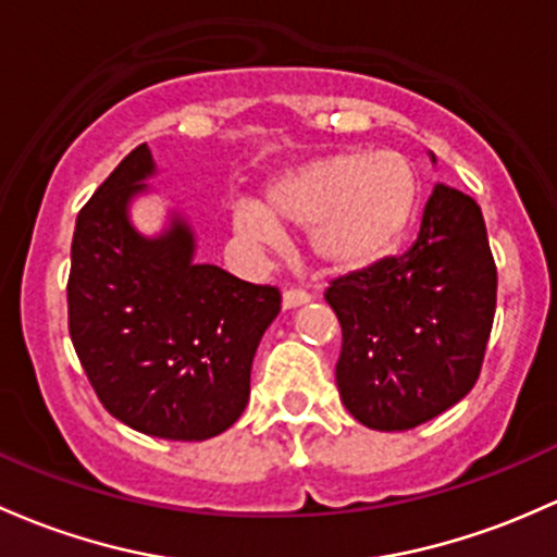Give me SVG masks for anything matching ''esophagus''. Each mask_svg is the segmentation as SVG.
Instances as JSON below:
<instances>
[{"mask_svg":"<svg viewBox=\"0 0 557 557\" xmlns=\"http://www.w3.org/2000/svg\"><path fill=\"white\" fill-rule=\"evenodd\" d=\"M309 296L307 290H301V288H288L283 294V309H296V307H301V304H307L309 301Z\"/></svg>","mask_w":557,"mask_h":557,"instance_id":"34e87169","label":"esophagus"}]
</instances>
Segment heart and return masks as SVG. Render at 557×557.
<instances>
[{
  "label": "heart",
  "mask_w": 557,
  "mask_h": 557,
  "mask_svg": "<svg viewBox=\"0 0 557 557\" xmlns=\"http://www.w3.org/2000/svg\"><path fill=\"white\" fill-rule=\"evenodd\" d=\"M419 178L397 151H338L283 173L263 202H239L234 232L250 245L274 248L280 230L309 232V253L325 272L373 267L411 230Z\"/></svg>",
  "instance_id": "b5f03b06"
}]
</instances>
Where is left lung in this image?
Masks as SVG:
<instances>
[{
  "label": "left lung",
  "mask_w": 557,
  "mask_h": 557,
  "mask_svg": "<svg viewBox=\"0 0 557 557\" xmlns=\"http://www.w3.org/2000/svg\"><path fill=\"white\" fill-rule=\"evenodd\" d=\"M325 301L342 323L338 395L360 424L400 432L448 411L478 382L496 312L480 205L435 184L417 243L333 280Z\"/></svg>",
  "instance_id": "obj_1"
}]
</instances>
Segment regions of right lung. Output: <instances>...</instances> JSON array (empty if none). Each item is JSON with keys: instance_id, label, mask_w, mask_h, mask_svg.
I'll use <instances>...</instances> for the list:
<instances>
[{"instance_id": "1", "label": "right lung", "mask_w": 557, "mask_h": 557, "mask_svg": "<svg viewBox=\"0 0 557 557\" xmlns=\"http://www.w3.org/2000/svg\"><path fill=\"white\" fill-rule=\"evenodd\" d=\"M157 173L140 144L79 210L69 274V333L114 419L165 441H208L243 417L250 366L280 290L195 261L189 221L171 213L157 237L131 202Z\"/></svg>"}]
</instances>
